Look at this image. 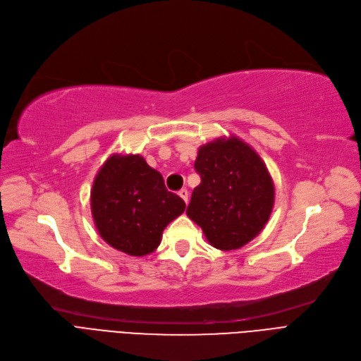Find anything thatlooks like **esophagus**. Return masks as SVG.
Instances as JSON below:
<instances>
[{
    "instance_id": "1",
    "label": "esophagus",
    "mask_w": 361,
    "mask_h": 361,
    "mask_svg": "<svg viewBox=\"0 0 361 361\" xmlns=\"http://www.w3.org/2000/svg\"><path fill=\"white\" fill-rule=\"evenodd\" d=\"M178 196L187 203V202H189V192H187L185 189H181L180 192H178Z\"/></svg>"
}]
</instances>
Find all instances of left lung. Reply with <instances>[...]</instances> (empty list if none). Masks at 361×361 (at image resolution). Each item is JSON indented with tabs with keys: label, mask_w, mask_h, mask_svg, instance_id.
<instances>
[{
	"label": "left lung",
	"mask_w": 361,
	"mask_h": 361,
	"mask_svg": "<svg viewBox=\"0 0 361 361\" xmlns=\"http://www.w3.org/2000/svg\"><path fill=\"white\" fill-rule=\"evenodd\" d=\"M195 187L185 214L221 250L245 246L267 224L274 184L258 153L238 137L216 138L199 147Z\"/></svg>",
	"instance_id": "1"
}]
</instances>
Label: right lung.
I'll return each mask as SVG.
<instances>
[{
  "mask_svg": "<svg viewBox=\"0 0 361 361\" xmlns=\"http://www.w3.org/2000/svg\"><path fill=\"white\" fill-rule=\"evenodd\" d=\"M184 209V200L166 190L161 172L140 154H112L92 183L91 214L99 234L131 257L152 254Z\"/></svg>",
  "mask_w": 361,
  "mask_h": 361,
  "instance_id": "obj_1",
  "label": "right lung"
}]
</instances>
